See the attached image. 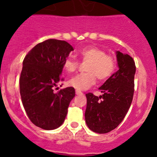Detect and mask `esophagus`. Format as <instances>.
Here are the masks:
<instances>
[{
  "label": "esophagus",
  "instance_id": "1",
  "mask_svg": "<svg viewBox=\"0 0 157 157\" xmlns=\"http://www.w3.org/2000/svg\"><path fill=\"white\" fill-rule=\"evenodd\" d=\"M75 94H77V95H82V93L81 91L76 90H75Z\"/></svg>",
  "mask_w": 157,
  "mask_h": 157
}]
</instances>
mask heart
<instances>
[{"label": "heart", "mask_w": 157, "mask_h": 157, "mask_svg": "<svg viewBox=\"0 0 157 157\" xmlns=\"http://www.w3.org/2000/svg\"><path fill=\"white\" fill-rule=\"evenodd\" d=\"M78 55L82 61H89L86 67V72L78 74L68 80L69 86L78 90H85L95 83L97 77L99 80L109 78L116 69V59L110 54L98 47L90 46L82 48ZM78 61L72 57L63 60V67L67 73H73L78 67Z\"/></svg>", "instance_id": "heart-1"}]
</instances>
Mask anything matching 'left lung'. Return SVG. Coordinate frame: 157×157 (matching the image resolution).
<instances>
[{"label":"left lung","instance_id":"left-lung-1","mask_svg":"<svg viewBox=\"0 0 157 157\" xmlns=\"http://www.w3.org/2000/svg\"><path fill=\"white\" fill-rule=\"evenodd\" d=\"M119 70L99 88L100 97L92 93L87 99L85 120L92 131L106 134L116 129L130 109L134 91L135 63L128 54L116 52Z\"/></svg>","mask_w":157,"mask_h":157}]
</instances>
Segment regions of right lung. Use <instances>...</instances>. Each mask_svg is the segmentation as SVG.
I'll list each match as a JSON object with an SVG mask.
<instances>
[{
  "mask_svg": "<svg viewBox=\"0 0 157 157\" xmlns=\"http://www.w3.org/2000/svg\"><path fill=\"white\" fill-rule=\"evenodd\" d=\"M73 50L67 41L48 39L36 45L23 59L19 78L22 103L30 121L40 128L54 130L64 122L75 91L73 87L57 93L53 90L63 80V62Z\"/></svg>",
  "mask_w": 157,
  "mask_h": 157,
  "instance_id": "1",
  "label": "right lung"
}]
</instances>
